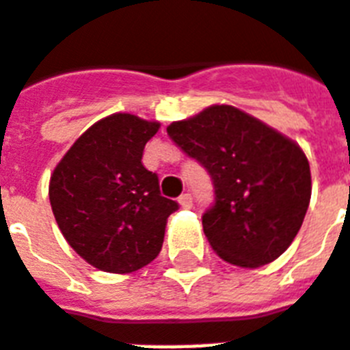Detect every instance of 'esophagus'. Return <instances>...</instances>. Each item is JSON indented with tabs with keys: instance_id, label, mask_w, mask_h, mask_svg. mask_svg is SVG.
<instances>
[{
	"instance_id": "esophagus-1",
	"label": "esophagus",
	"mask_w": 350,
	"mask_h": 350,
	"mask_svg": "<svg viewBox=\"0 0 350 350\" xmlns=\"http://www.w3.org/2000/svg\"><path fill=\"white\" fill-rule=\"evenodd\" d=\"M178 203L183 208H191V204H193V199H191V193H183V196L178 197Z\"/></svg>"
}]
</instances>
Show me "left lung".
Returning <instances> with one entry per match:
<instances>
[{"label":"left lung","instance_id":"obj_1","mask_svg":"<svg viewBox=\"0 0 350 350\" xmlns=\"http://www.w3.org/2000/svg\"><path fill=\"white\" fill-rule=\"evenodd\" d=\"M167 136L208 172L214 203L203 214V230L215 253L240 267H260L284 253L312 196L303 149L228 105L172 123Z\"/></svg>","mask_w":350,"mask_h":350}]
</instances>
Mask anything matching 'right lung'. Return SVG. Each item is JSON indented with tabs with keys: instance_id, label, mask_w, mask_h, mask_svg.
Listing matches in <instances>:
<instances>
[{
	"instance_id": "obj_1",
	"label": "right lung",
	"mask_w": 350,
	"mask_h": 350,
	"mask_svg": "<svg viewBox=\"0 0 350 350\" xmlns=\"http://www.w3.org/2000/svg\"><path fill=\"white\" fill-rule=\"evenodd\" d=\"M159 123L112 114L94 123L55 167L49 201L60 232L97 269L133 273L159 256L178 203L142 164Z\"/></svg>"
}]
</instances>
